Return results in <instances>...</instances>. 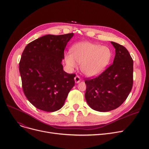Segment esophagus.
<instances>
[{
	"instance_id": "1",
	"label": "esophagus",
	"mask_w": 149,
	"mask_h": 149,
	"mask_svg": "<svg viewBox=\"0 0 149 149\" xmlns=\"http://www.w3.org/2000/svg\"><path fill=\"white\" fill-rule=\"evenodd\" d=\"M74 80H75V82L76 83H79L80 82V81H81L80 77L79 75L75 76V78H74Z\"/></svg>"
}]
</instances>
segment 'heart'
<instances>
[{
	"instance_id": "heart-1",
	"label": "heart",
	"mask_w": 149,
	"mask_h": 149,
	"mask_svg": "<svg viewBox=\"0 0 149 149\" xmlns=\"http://www.w3.org/2000/svg\"><path fill=\"white\" fill-rule=\"evenodd\" d=\"M112 57L111 49L107 46L88 42L74 45L70 53L65 56V60L70 69L81 64V71L88 76H93L103 72L109 65Z\"/></svg>"
}]
</instances>
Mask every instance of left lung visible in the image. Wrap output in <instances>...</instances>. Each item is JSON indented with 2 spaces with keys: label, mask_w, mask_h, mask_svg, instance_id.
Returning <instances> with one entry per match:
<instances>
[{
  "label": "left lung",
  "mask_w": 149,
  "mask_h": 149,
  "mask_svg": "<svg viewBox=\"0 0 149 149\" xmlns=\"http://www.w3.org/2000/svg\"><path fill=\"white\" fill-rule=\"evenodd\" d=\"M115 49L113 64L86 84L85 98L93 110L108 112L120 106L126 100L133 86L134 61L123 45L111 42Z\"/></svg>",
  "instance_id": "left-lung-1"
}]
</instances>
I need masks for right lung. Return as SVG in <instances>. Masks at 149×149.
<instances>
[{"mask_svg":"<svg viewBox=\"0 0 149 149\" xmlns=\"http://www.w3.org/2000/svg\"><path fill=\"white\" fill-rule=\"evenodd\" d=\"M74 33L46 35L31 42L19 63L23 92L29 102L45 112H55L63 106L75 84V74L63 69L64 51Z\"/></svg>","mask_w":149,"mask_h":149,"instance_id":"1","label":"right lung"}]
</instances>
